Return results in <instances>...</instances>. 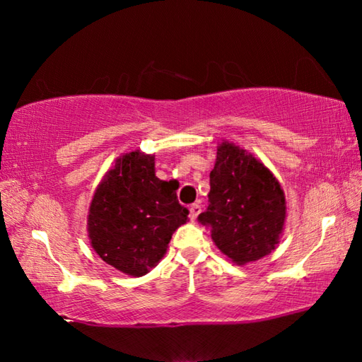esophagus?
I'll return each instance as SVG.
<instances>
[{"label": "esophagus", "mask_w": 362, "mask_h": 362, "mask_svg": "<svg viewBox=\"0 0 362 362\" xmlns=\"http://www.w3.org/2000/svg\"><path fill=\"white\" fill-rule=\"evenodd\" d=\"M199 212H201V206L199 204L194 203V204L189 206V218H192V220H194L196 217H198Z\"/></svg>", "instance_id": "1"}]
</instances>
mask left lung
<instances>
[{"instance_id":"1","label":"left lung","mask_w":362,"mask_h":362,"mask_svg":"<svg viewBox=\"0 0 362 362\" xmlns=\"http://www.w3.org/2000/svg\"><path fill=\"white\" fill-rule=\"evenodd\" d=\"M209 179V206L198 218L211 226L216 246L238 265L272 252L286 220L284 193L273 174L246 150L222 142Z\"/></svg>"}]
</instances>
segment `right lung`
<instances>
[{"label":"right lung","instance_id":"add662e5","mask_svg":"<svg viewBox=\"0 0 362 362\" xmlns=\"http://www.w3.org/2000/svg\"><path fill=\"white\" fill-rule=\"evenodd\" d=\"M188 222L170 182L155 175V156H121L97 187L89 207L90 244L103 262L144 276L166 254L173 233Z\"/></svg>","mask_w":362,"mask_h":362}]
</instances>
